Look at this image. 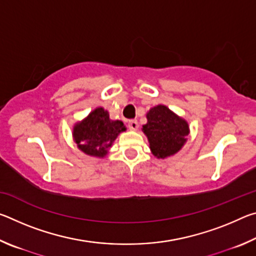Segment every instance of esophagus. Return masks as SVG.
<instances>
[{"label":"esophagus","instance_id":"34e87169","mask_svg":"<svg viewBox=\"0 0 256 256\" xmlns=\"http://www.w3.org/2000/svg\"><path fill=\"white\" fill-rule=\"evenodd\" d=\"M128 128L132 130V131H136L138 128V123L136 120H128Z\"/></svg>","mask_w":256,"mask_h":256}]
</instances>
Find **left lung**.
Masks as SVG:
<instances>
[{"label": "left lung", "mask_w": 256, "mask_h": 256, "mask_svg": "<svg viewBox=\"0 0 256 256\" xmlns=\"http://www.w3.org/2000/svg\"><path fill=\"white\" fill-rule=\"evenodd\" d=\"M148 122L142 131L148 138L154 157L164 159L178 152L190 133L188 122L164 105H157L146 112Z\"/></svg>", "instance_id": "left-lung-1"}]
</instances>
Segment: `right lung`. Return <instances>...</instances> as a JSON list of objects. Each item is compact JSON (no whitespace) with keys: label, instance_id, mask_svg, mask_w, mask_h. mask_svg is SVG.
Instances as JSON below:
<instances>
[{"label":"right lung","instance_id":"add662e5","mask_svg":"<svg viewBox=\"0 0 256 256\" xmlns=\"http://www.w3.org/2000/svg\"><path fill=\"white\" fill-rule=\"evenodd\" d=\"M124 131L126 128L122 120H110L108 112L98 107L74 125L72 136L82 152L104 158L118 134Z\"/></svg>","mask_w":256,"mask_h":256}]
</instances>
